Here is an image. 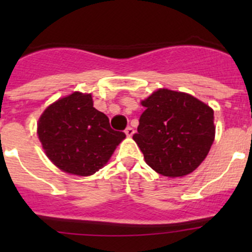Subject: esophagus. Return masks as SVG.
Listing matches in <instances>:
<instances>
[{"mask_svg":"<svg viewBox=\"0 0 252 252\" xmlns=\"http://www.w3.org/2000/svg\"><path fill=\"white\" fill-rule=\"evenodd\" d=\"M124 133L126 134V136H131L134 134V129L131 128V126H128V128H126V130H124Z\"/></svg>","mask_w":252,"mask_h":252,"instance_id":"34e87169","label":"esophagus"}]
</instances>
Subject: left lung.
I'll return each instance as SVG.
<instances>
[{
  "label": "left lung",
  "mask_w": 252,
  "mask_h": 252,
  "mask_svg": "<svg viewBox=\"0 0 252 252\" xmlns=\"http://www.w3.org/2000/svg\"><path fill=\"white\" fill-rule=\"evenodd\" d=\"M141 105L145 111L133 139L145 162L164 177L194 172L215 140L212 108L189 94L168 89H158Z\"/></svg>",
  "instance_id": "left-lung-1"
}]
</instances>
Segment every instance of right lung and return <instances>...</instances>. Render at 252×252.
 <instances>
[{"mask_svg": "<svg viewBox=\"0 0 252 252\" xmlns=\"http://www.w3.org/2000/svg\"><path fill=\"white\" fill-rule=\"evenodd\" d=\"M45 154L65 173L88 177L102 168L126 138L94 107L91 94L73 93L50 105L37 123Z\"/></svg>", "mask_w": 252, "mask_h": 252, "instance_id": "1", "label": "right lung"}]
</instances>
